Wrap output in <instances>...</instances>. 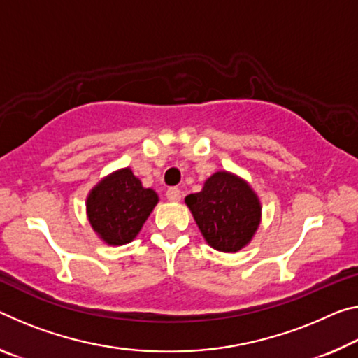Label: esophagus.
I'll list each match as a JSON object with an SVG mask.
<instances>
[{
    "instance_id": "esophagus-1",
    "label": "esophagus",
    "mask_w": 358,
    "mask_h": 358,
    "mask_svg": "<svg viewBox=\"0 0 358 358\" xmlns=\"http://www.w3.org/2000/svg\"><path fill=\"white\" fill-rule=\"evenodd\" d=\"M167 199L170 202H178L181 199V191L178 188H169L167 189Z\"/></svg>"
}]
</instances>
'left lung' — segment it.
<instances>
[{
    "label": "left lung",
    "instance_id": "8db88e82",
    "mask_svg": "<svg viewBox=\"0 0 358 358\" xmlns=\"http://www.w3.org/2000/svg\"><path fill=\"white\" fill-rule=\"evenodd\" d=\"M203 239L215 250L236 253L248 245L261 221V203L250 185L221 170L201 192L185 197Z\"/></svg>",
    "mask_w": 358,
    "mask_h": 358
}]
</instances>
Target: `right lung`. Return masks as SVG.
Listing matches in <instances>:
<instances>
[{"label": "right lung", "mask_w": 358, "mask_h": 358, "mask_svg": "<svg viewBox=\"0 0 358 358\" xmlns=\"http://www.w3.org/2000/svg\"><path fill=\"white\" fill-rule=\"evenodd\" d=\"M157 201L156 191L143 188L132 170L119 169L89 192V223L108 245H124L137 237Z\"/></svg>", "instance_id": "add662e5"}]
</instances>
